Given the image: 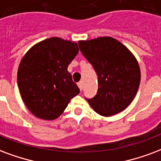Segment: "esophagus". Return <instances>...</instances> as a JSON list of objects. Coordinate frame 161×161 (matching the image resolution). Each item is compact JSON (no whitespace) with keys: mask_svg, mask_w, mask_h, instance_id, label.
Returning a JSON list of instances; mask_svg holds the SVG:
<instances>
[{"mask_svg":"<svg viewBox=\"0 0 161 161\" xmlns=\"http://www.w3.org/2000/svg\"><path fill=\"white\" fill-rule=\"evenodd\" d=\"M77 85H78V87H79V89H80V90H84V82H83V81H81V82H79V83L77 84Z\"/></svg>","mask_w":161,"mask_h":161,"instance_id":"esophagus-1","label":"esophagus"}]
</instances>
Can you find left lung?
<instances>
[{
  "label": "left lung",
  "mask_w": 161,
  "mask_h": 161,
  "mask_svg": "<svg viewBox=\"0 0 161 161\" xmlns=\"http://www.w3.org/2000/svg\"><path fill=\"white\" fill-rule=\"evenodd\" d=\"M78 45L98 77L97 94L88 100L90 107L103 117L121 113L134 100L139 88L137 59L128 47L111 36L79 41Z\"/></svg>",
  "instance_id": "8db88e82"
}]
</instances>
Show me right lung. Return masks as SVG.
I'll return each instance as SVG.
<instances>
[{"mask_svg": "<svg viewBox=\"0 0 161 161\" xmlns=\"http://www.w3.org/2000/svg\"><path fill=\"white\" fill-rule=\"evenodd\" d=\"M75 42L59 37L33 45L20 60L18 87L26 108L43 120L59 118L80 91L67 71L78 53Z\"/></svg>", "mask_w": 161, "mask_h": 161, "instance_id": "add662e5", "label": "right lung"}]
</instances>
